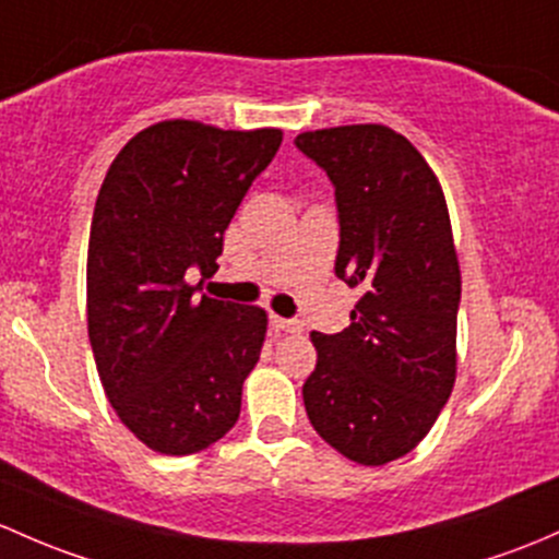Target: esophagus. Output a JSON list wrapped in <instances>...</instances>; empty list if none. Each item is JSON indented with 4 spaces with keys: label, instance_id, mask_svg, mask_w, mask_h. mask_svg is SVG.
Wrapping results in <instances>:
<instances>
[{
    "label": "esophagus",
    "instance_id": "esophagus-1",
    "mask_svg": "<svg viewBox=\"0 0 559 559\" xmlns=\"http://www.w3.org/2000/svg\"><path fill=\"white\" fill-rule=\"evenodd\" d=\"M270 324H273V329H278V332H289V334L302 332V324H299L297 319H281V316H273Z\"/></svg>",
    "mask_w": 559,
    "mask_h": 559
}]
</instances>
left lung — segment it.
I'll return each mask as SVG.
<instances>
[{
	"label": "left lung",
	"instance_id": "obj_1",
	"mask_svg": "<svg viewBox=\"0 0 559 559\" xmlns=\"http://www.w3.org/2000/svg\"><path fill=\"white\" fill-rule=\"evenodd\" d=\"M334 185V273L361 289L350 326L313 332L302 385L319 437L361 466L423 442L455 385L461 267L442 185L402 133L340 126L295 139Z\"/></svg>",
	"mask_w": 559,
	"mask_h": 559
}]
</instances>
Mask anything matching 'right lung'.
I'll return each mask as SVG.
<instances>
[{"instance_id": "right-lung-1", "label": "right lung", "mask_w": 559, "mask_h": 559, "mask_svg": "<svg viewBox=\"0 0 559 559\" xmlns=\"http://www.w3.org/2000/svg\"><path fill=\"white\" fill-rule=\"evenodd\" d=\"M278 128L222 131L163 120L111 160L87 240V337L109 404L163 455L214 444L240 415L267 313L198 297L222 238L278 152Z\"/></svg>"}]
</instances>
